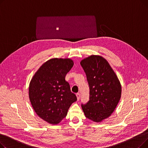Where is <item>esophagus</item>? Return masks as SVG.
<instances>
[{
	"instance_id": "1",
	"label": "esophagus",
	"mask_w": 148,
	"mask_h": 148,
	"mask_svg": "<svg viewBox=\"0 0 148 148\" xmlns=\"http://www.w3.org/2000/svg\"><path fill=\"white\" fill-rule=\"evenodd\" d=\"M76 96H77V100H79L80 99V93H77V94H76Z\"/></svg>"
}]
</instances>
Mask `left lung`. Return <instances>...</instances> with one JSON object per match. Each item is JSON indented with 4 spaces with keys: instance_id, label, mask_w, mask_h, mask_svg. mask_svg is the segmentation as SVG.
I'll list each match as a JSON object with an SVG mask.
<instances>
[{
    "instance_id": "obj_1",
    "label": "left lung",
    "mask_w": 148,
    "mask_h": 148,
    "mask_svg": "<svg viewBox=\"0 0 148 148\" xmlns=\"http://www.w3.org/2000/svg\"><path fill=\"white\" fill-rule=\"evenodd\" d=\"M80 64L89 87V100L82 107L86 117L101 122L114 112L121 95V86L113 70L103 57L92 55Z\"/></svg>"
}]
</instances>
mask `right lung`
Returning a JSON list of instances; mask_svg holds the SVG:
<instances>
[{"mask_svg":"<svg viewBox=\"0 0 148 148\" xmlns=\"http://www.w3.org/2000/svg\"><path fill=\"white\" fill-rule=\"evenodd\" d=\"M73 65L70 59H50L39 68L30 83L31 104L38 116L50 123L58 124L65 118L69 107L77 99L65 80Z\"/></svg>","mask_w":148,"mask_h":148,"instance_id":"add662e5","label":"right lung"}]
</instances>
